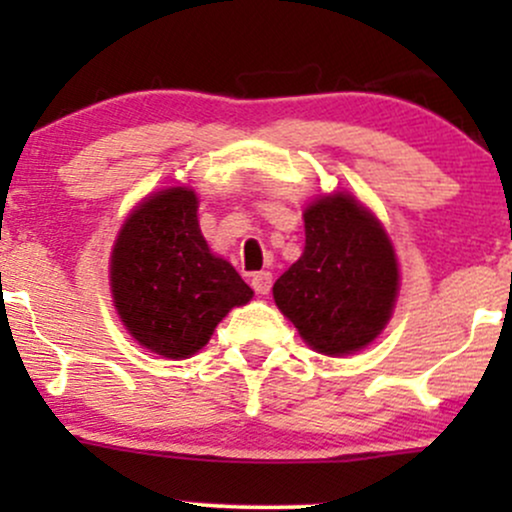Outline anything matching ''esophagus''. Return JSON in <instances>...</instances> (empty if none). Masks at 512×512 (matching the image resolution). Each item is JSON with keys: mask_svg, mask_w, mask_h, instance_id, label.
<instances>
[{"mask_svg": "<svg viewBox=\"0 0 512 512\" xmlns=\"http://www.w3.org/2000/svg\"><path fill=\"white\" fill-rule=\"evenodd\" d=\"M252 289L260 293V296H267L269 289H272V272L252 274Z\"/></svg>", "mask_w": 512, "mask_h": 512, "instance_id": "esophagus-1", "label": "esophagus"}]
</instances>
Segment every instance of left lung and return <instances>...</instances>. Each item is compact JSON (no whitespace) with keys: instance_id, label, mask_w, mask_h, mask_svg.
<instances>
[{"instance_id":"1","label":"left lung","mask_w":512,"mask_h":512,"mask_svg":"<svg viewBox=\"0 0 512 512\" xmlns=\"http://www.w3.org/2000/svg\"><path fill=\"white\" fill-rule=\"evenodd\" d=\"M303 221V255L276 279L274 301L320 354L366 349L395 308V248L380 221L344 192L315 199Z\"/></svg>"}]
</instances>
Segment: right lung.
<instances>
[{
  "mask_svg": "<svg viewBox=\"0 0 512 512\" xmlns=\"http://www.w3.org/2000/svg\"><path fill=\"white\" fill-rule=\"evenodd\" d=\"M110 286L127 332L175 361L197 354L228 310L252 298L233 264L209 250L187 187L156 192L127 216L110 255Z\"/></svg>",
  "mask_w": 512,
  "mask_h": 512,
  "instance_id": "1",
  "label": "right lung"
}]
</instances>
